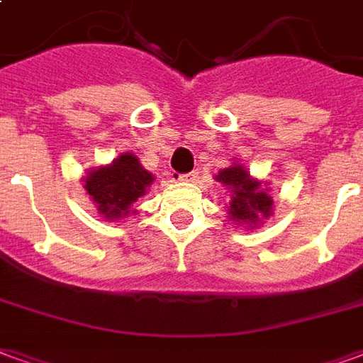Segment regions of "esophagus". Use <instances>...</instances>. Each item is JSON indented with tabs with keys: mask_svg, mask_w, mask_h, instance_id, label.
<instances>
[{
	"mask_svg": "<svg viewBox=\"0 0 363 363\" xmlns=\"http://www.w3.org/2000/svg\"><path fill=\"white\" fill-rule=\"evenodd\" d=\"M196 179H198V171H192V173L181 174V177H179V181L186 182V184H190V182H196Z\"/></svg>",
	"mask_w": 363,
	"mask_h": 363,
	"instance_id": "esophagus-1",
	"label": "esophagus"
}]
</instances>
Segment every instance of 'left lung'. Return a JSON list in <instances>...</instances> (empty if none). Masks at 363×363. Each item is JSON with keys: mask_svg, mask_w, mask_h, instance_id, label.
Segmentation results:
<instances>
[{"mask_svg": "<svg viewBox=\"0 0 363 363\" xmlns=\"http://www.w3.org/2000/svg\"><path fill=\"white\" fill-rule=\"evenodd\" d=\"M213 179L231 192L228 220L239 228L243 225L245 229H257L274 213V200L267 182L255 179L239 161L221 169Z\"/></svg>", "mask_w": 363, "mask_h": 363, "instance_id": "left-lung-1", "label": "left lung"}]
</instances>
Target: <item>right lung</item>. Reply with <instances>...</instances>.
I'll list each match as a JSON object with an SVG mask.
<instances>
[{"instance_id": "add662e5", "label": "right lung", "mask_w": 363, "mask_h": 363, "mask_svg": "<svg viewBox=\"0 0 363 363\" xmlns=\"http://www.w3.org/2000/svg\"><path fill=\"white\" fill-rule=\"evenodd\" d=\"M82 181L101 218L118 221L135 216L132 206L138 198L147 194L155 174L143 169L138 155L124 151L111 163L95 167Z\"/></svg>"}]
</instances>
